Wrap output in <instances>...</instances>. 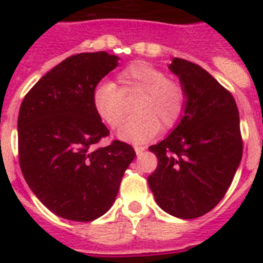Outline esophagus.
I'll use <instances>...</instances> for the list:
<instances>
[{
  "label": "esophagus",
  "mask_w": 263,
  "mask_h": 263,
  "mask_svg": "<svg viewBox=\"0 0 263 263\" xmlns=\"http://www.w3.org/2000/svg\"><path fill=\"white\" fill-rule=\"evenodd\" d=\"M134 148H135V153H136V156H138V157L142 156V153L146 150V147H144V146H135Z\"/></svg>",
  "instance_id": "esophagus-1"
}]
</instances>
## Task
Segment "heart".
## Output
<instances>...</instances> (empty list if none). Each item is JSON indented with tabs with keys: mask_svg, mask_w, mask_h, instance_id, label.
Here are the masks:
<instances>
[{
	"mask_svg": "<svg viewBox=\"0 0 263 263\" xmlns=\"http://www.w3.org/2000/svg\"><path fill=\"white\" fill-rule=\"evenodd\" d=\"M120 90L111 82H101L92 90V107L107 127L119 128L127 117L125 95L139 94L134 103V116L120 128L123 140L140 143L150 139L162 128L176 127L187 106V92L183 84L169 79L164 69L146 61L128 65L119 75Z\"/></svg>",
	"mask_w": 263,
	"mask_h": 263,
	"instance_id": "b5f03b06",
	"label": "heart"
}]
</instances>
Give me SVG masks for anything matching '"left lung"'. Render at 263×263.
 Listing matches in <instances>:
<instances>
[{
    "label": "left lung",
    "instance_id": "8db88e82",
    "mask_svg": "<svg viewBox=\"0 0 263 263\" xmlns=\"http://www.w3.org/2000/svg\"><path fill=\"white\" fill-rule=\"evenodd\" d=\"M169 69L187 106L172 134L148 147L158 165L147 181L162 210L191 220L216 208L232 183L243 154L240 120L232 94L203 68L175 57Z\"/></svg>",
    "mask_w": 263,
    "mask_h": 263
}]
</instances>
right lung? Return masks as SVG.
Segmentation results:
<instances>
[{
  "instance_id": "add662e5",
  "label": "right lung",
  "mask_w": 263,
  "mask_h": 263,
  "mask_svg": "<svg viewBox=\"0 0 263 263\" xmlns=\"http://www.w3.org/2000/svg\"><path fill=\"white\" fill-rule=\"evenodd\" d=\"M117 60L106 51L71 55L41 78L20 106L23 176L38 199L67 220L87 222L105 214L136 156L120 140L95 147L109 129L92 107V90Z\"/></svg>"
}]
</instances>
